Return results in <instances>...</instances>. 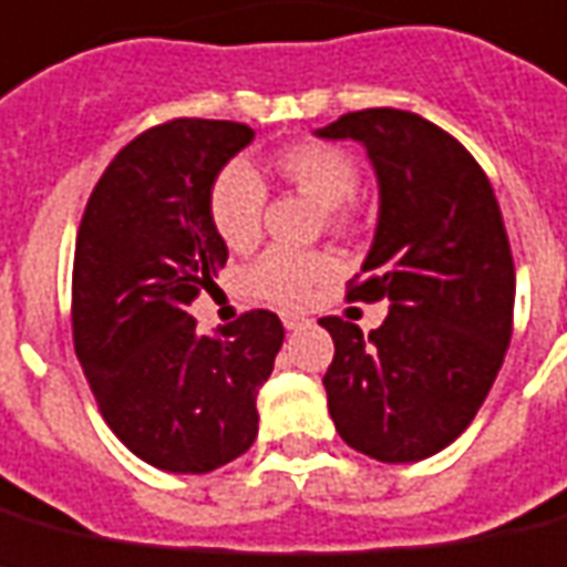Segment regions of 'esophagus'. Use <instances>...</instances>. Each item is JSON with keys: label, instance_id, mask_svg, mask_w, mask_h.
I'll use <instances>...</instances> for the list:
<instances>
[{"label": "esophagus", "instance_id": "34e87169", "mask_svg": "<svg viewBox=\"0 0 567 567\" xmlns=\"http://www.w3.org/2000/svg\"><path fill=\"white\" fill-rule=\"evenodd\" d=\"M280 321H284V328L287 330L310 328V319H307V316H298V312H280Z\"/></svg>", "mask_w": 567, "mask_h": 567}]
</instances>
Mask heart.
Wrapping results in <instances>:
<instances>
[{
  "label": "heart",
  "mask_w": 567,
  "mask_h": 567,
  "mask_svg": "<svg viewBox=\"0 0 567 567\" xmlns=\"http://www.w3.org/2000/svg\"><path fill=\"white\" fill-rule=\"evenodd\" d=\"M275 166L287 181L301 187L321 207L337 210L348 205L360 189V169L346 148L330 143H296L275 157ZM266 187L246 161L225 163L207 193V213L213 230L230 248L251 246L260 234ZM333 260L316 251H292V248H269L251 262L246 275L248 289L266 301L278 305H301L310 296L312 284L328 278Z\"/></svg>",
  "instance_id": "1"
}]
</instances>
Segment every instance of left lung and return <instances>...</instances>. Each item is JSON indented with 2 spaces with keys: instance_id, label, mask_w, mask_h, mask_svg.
I'll return each mask as SVG.
<instances>
[{
  "instance_id": "8db88e82",
  "label": "left lung",
  "mask_w": 567,
  "mask_h": 567,
  "mask_svg": "<svg viewBox=\"0 0 567 567\" xmlns=\"http://www.w3.org/2000/svg\"><path fill=\"white\" fill-rule=\"evenodd\" d=\"M357 140L378 175L374 243L351 298H389L378 330L319 319L337 354L324 374L330 419L360 454L419 463L468 427L513 337L515 266L495 189L447 131L369 107L316 131Z\"/></svg>"
}]
</instances>
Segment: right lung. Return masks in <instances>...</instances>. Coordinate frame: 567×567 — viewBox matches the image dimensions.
<instances>
[{
  "label": "right lung",
  "instance_id": "add662e5",
  "mask_svg": "<svg viewBox=\"0 0 567 567\" xmlns=\"http://www.w3.org/2000/svg\"><path fill=\"white\" fill-rule=\"evenodd\" d=\"M255 140L225 120H172L99 178L75 239L72 339L107 427L143 463L207 474L257 439V389L284 324L251 310L202 337L187 307L228 260L207 193Z\"/></svg>",
  "mask_w": 567,
  "mask_h": 567
}]
</instances>
